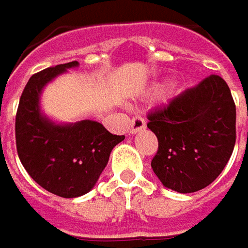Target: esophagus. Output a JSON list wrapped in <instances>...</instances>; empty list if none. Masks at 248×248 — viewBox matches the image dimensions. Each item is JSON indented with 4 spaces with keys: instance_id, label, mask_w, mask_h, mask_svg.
<instances>
[{
    "instance_id": "1",
    "label": "esophagus",
    "mask_w": 248,
    "mask_h": 248,
    "mask_svg": "<svg viewBox=\"0 0 248 248\" xmlns=\"http://www.w3.org/2000/svg\"><path fill=\"white\" fill-rule=\"evenodd\" d=\"M144 128H146V123H144L143 117H135V119H132L131 124H129V134L134 135Z\"/></svg>"
}]
</instances>
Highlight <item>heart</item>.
<instances>
[{
  "label": "heart",
  "mask_w": 248,
  "mask_h": 248,
  "mask_svg": "<svg viewBox=\"0 0 248 248\" xmlns=\"http://www.w3.org/2000/svg\"><path fill=\"white\" fill-rule=\"evenodd\" d=\"M150 90H151V94H155V93L159 90V87L158 86H154V87H151Z\"/></svg>",
  "instance_id": "1"
}]
</instances>
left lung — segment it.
Returning <instances> with one entry per match:
<instances>
[{
    "mask_svg": "<svg viewBox=\"0 0 248 248\" xmlns=\"http://www.w3.org/2000/svg\"><path fill=\"white\" fill-rule=\"evenodd\" d=\"M158 139L153 172L169 190L190 194L218 177L236 142V108L225 80L210 75L149 114Z\"/></svg>",
    "mask_w": 248,
    "mask_h": 248,
    "instance_id": "obj_1",
    "label": "left lung"
}]
</instances>
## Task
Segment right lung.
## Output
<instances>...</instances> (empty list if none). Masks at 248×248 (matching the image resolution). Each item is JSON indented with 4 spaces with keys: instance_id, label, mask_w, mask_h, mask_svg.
Here are the masks:
<instances>
[{
    "instance_id": "add662e5",
    "label": "right lung",
    "mask_w": 248,
    "mask_h": 248,
    "mask_svg": "<svg viewBox=\"0 0 248 248\" xmlns=\"http://www.w3.org/2000/svg\"><path fill=\"white\" fill-rule=\"evenodd\" d=\"M79 66L60 64L32 75L20 97L16 114V147L28 174L42 188L62 198H78L95 186L109 155L124 135H113L93 120L56 123L41 109L47 83Z\"/></svg>"
}]
</instances>
